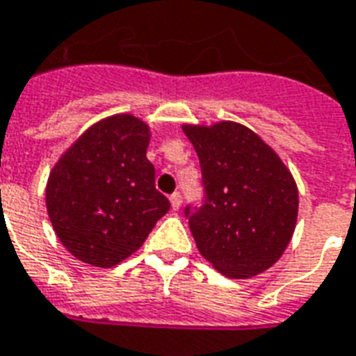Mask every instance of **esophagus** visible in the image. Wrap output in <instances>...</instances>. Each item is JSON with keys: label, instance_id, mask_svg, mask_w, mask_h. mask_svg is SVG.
Listing matches in <instances>:
<instances>
[{"label": "esophagus", "instance_id": "1", "mask_svg": "<svg viewBox=\"0 0 356 356\" xmlns=\"http://www.w3.org/2000/svg\"><path fill=\"white\" fill-rule=\"evenodd\" d=\"M170 202H172L173 209L181 207V203H183V196H181V192H173L172 196H170Z\"/></svg>", "mask_w": 356, "mask_h": 356}]
</instances>
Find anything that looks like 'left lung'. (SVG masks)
Instances as JSON below:
<instances>
[{
  "label": "left lung",
  "mask_w": 356,
  "mask_h": 356,
  "mask_svg": "<svg viewBox=\"0 0 356 356\" xmlns=\"http://www.w3.org/2000/svg\"><path fill=\"white\" fill-rule=\"evenodd\" d=\"M202 166L203 203L186 205L197 250L229 278L273 267L295 232L297 184L280 156L243 124H184Z\"/></svg>",
  "instance_id": "left-lung-1"
}]
</instances>
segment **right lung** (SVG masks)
<instances>
[{
	"label": "right lung",
	"instance_id": "add662e5",
	"mask_svg": "<svg viewBox=\"0 0 356 356\" xmlns=\"http://www.w3.org/2000/svg\"><path fill=\"white\" fill-rule=\"evenodd\" d=\"M149 127L134 115L102 119L59 159L46 184L56 235L80 261L113 267L134 254L170 202L154 188Z\"/></svg>",
	"mask_w": 356,
	"mask_h": 356
}]
</instances>
